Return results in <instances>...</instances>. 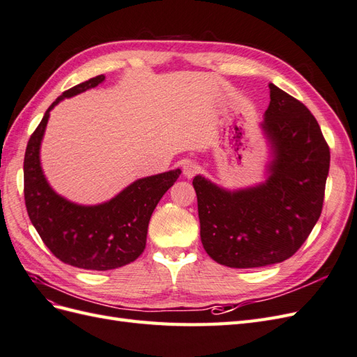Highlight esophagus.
I'll return each instance as SVG.
<instances>
[{"instance_id":"esophagus-1","label":"esophagus","mask_w":357,"mask_h":357,"mask_svg":"<svg viewBox=\"0 0 357 357\" xmlns=\"http://www.w3.org/2000/svg\"><path fill=\"white\" fill-rule=\"evenodd\" d=\"M198 172V165L195 164V162L192 160H186L185 164H183V176L188 177V178H192L193 176H195Z\"/></svg>"}]
</instances>
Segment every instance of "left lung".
Listing matches in <instances>:
<instances>
[{
  "instance_id": "1",
  "label": "left lung",
  "mask_w": 357,
  "mask_h": 357,
  "mask_svg": "<svg viewBox=\"0 0 357 357\" xmlns=\"http://www.w3.org/2000/svg\"><path fill=\"white\" fill-rule=\"evenodd\" d=\"M269 105L259 123L268 146L265 178L226 189L198 174L201 241L208 256L229 268L283 262L317 223L331 153L307 107L269 83Z\"/></svg>"
}]
</instances>
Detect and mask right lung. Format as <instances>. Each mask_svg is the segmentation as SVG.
<instances>
[{"instance_id": "1", "label": "right lung", "mask_w": 357, "mask_h": 357, "mask_svg": "<svg viewBox=\"0 0 357 357\" xmlns=\"http://www.w3.org/2000/svg\"><path fill=\"white\" fill-rule=\"evenodd\" d=\"M104 80L105 75H96L56 98L31 135L24 160L26 211L43 243L63 264L92 271L125 266L144 252L152 213L181 172L177 168L138 178L112 199L95 205L73 202L49 185L40 149L50 112L62 100L96 88Z\"/></svg>"}]
</instances>
